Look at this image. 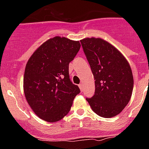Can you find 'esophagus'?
I'll return each mask as SVG.
<instances>
[{
	"label": "esophagus",
	"instance_id": "1",
	"mask_svg": "<svg viewBox=\"0 0 149 149\" xmlns=\"http://www.w3.org/2000/svg\"><path fill=\"white\" fill-rule=\"evenodd\" d=\"M79 88L81 89V91H83V84L81 83L79 84Z\"/></svg>",
	"mask_w": 149,
	"mask_h": 149
}]
</instances>
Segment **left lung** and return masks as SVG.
<instances>
[{"instance_id":"obj_1","label":"left lung","mask_w":149,"mask_h":149,"mask_svg":"<svg viewBox=\"0 0 149 149\" xmlns=\"http://www.w3.org/2000/svg\"><path fill=\"white\" fill-rule=\"evenodd\" d=\"M95 80V93L86 98L98 116L110 118L126 107L132 96L133 76L126 58L113 45L100 38L81 40Z\"/></svg>"}]
</instances>
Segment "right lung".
I'll list each match as a JSON object with an SVG mask.
<instances>
[{"mask_svg":"<svg viewBox=\"0 0 149 149\" xmlns=\"http://www.w3.org/2000/svg\"><path fill=\"white\" fill-rule=\"evenodd\" d=\"M80 47L79 41L55 36L42 44L28 60L23 91L31 109L42 120L50 123L61 120L80 93L68 73L69 63Z\"/></svg>","mask_w":149,"mask_h":149,"instance_id":"right-lung-1","label":"right lung"}]
</instances>
